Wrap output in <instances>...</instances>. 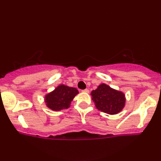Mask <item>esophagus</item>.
I'll list each match as a JSON object with an SVG mask.
<instances>
[{
	"label": "esophagus",
	"mask_w": 161,
	"mask_h": 161,
	"mask_svg": "<svg viewBox=\"0 0 161 161\" xmlns=\"http://www.w3.org/2000/svg\"><path fill=\"white\" fill-rule=\"evenodd\" d=\"M82 92H86V93H88V92H89V91H88V89H87V88H86V89L82 90Z\"/></svg>",
	"instance_id": "esophagus-1"
}]
</instances>
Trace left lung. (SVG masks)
Masks as SVG:
<instances>
[{
  "mask_svg": "<svg viewBox=\"0 0 161 161\" xmlns=\"http://www.w3.org/2000/svg\"><path fill=\"white\" fill-rule=\"evenodd\" d=\"M92 101L97 110L114 115L119 113L125 107V97L123 92L110 88L102 83L91 93Z\"/></svg>",
  "mask_w": 161,
  "mask_h": 161,
  "instance_id": "8db88e82",
  "label": "left lung"
}]
</instances>
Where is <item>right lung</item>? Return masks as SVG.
Returning a JSON list of instances; mask_svg holds the SVG:
<instances>
[{
	"label": "right lung",
	"mask_w": 161,
	"mask_h": 161,
	"mask_svg": "<svg viewBox=\"0 0 161 161\" xmlns=\"http://www.w3.org/2000/svg\"><path fill=\"white\" fill-rule=\"evenodd\" d=\"M77 94L79 92L75 88L60 85L53 91L45 95V102L49 109L60 111L69 108L71 101Z\"/></svg>",
	"instance_id": "add662e5"
}]
</instances>
